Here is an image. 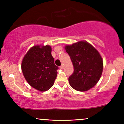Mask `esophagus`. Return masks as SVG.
<instances>
[{
	"label": "esophagus",
	"mask_w": 124,
	"mask_h": 124,
	"mask_svg": "<svg viewBox=\"0 0 124 124\" xmlns=\"http://www.w3.org/2000/svg\"><path fill=\"white\" fill-rule=\"evenodd\" d=\"M59 68H60V69H63V65H61V66H59Z\"/></svg>",
	"instance_id": "1"
}]
</instances>
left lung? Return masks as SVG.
Here are the masks:
<instances>
[{"label":"left lung","instance_id":"left-lung-1","mask_svg":"<svg viewBox=\"0 0 124 124\" xmlns=\"http://www.w3.org/2000/svg\"><path fill=\"white\" fill-rule=\"evenodd\" d=\"M74 67L69 78V84L74 89L85 92L92 88L101 76L103 62L100 54L92 45L79 41L65 47Z\"/></svg>","mask_w":124,"mask_h":124}]
</instances>
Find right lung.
I'll return each mask as SVG.
<instances>
[{
    "instance_id": "1",
    "label": "right lung",
    "mask_w": 124,
    "mask_h": 124,
    "mask_svg": "<svg viewBox=\"0 0 124 124\" xmlns=\"http://www.w3.org/2000/svg\"><path fill=\"white\" fill-rule=\"evenodd\" d=\"M21 69L31 86L41 92L49 90L54 84L58 69L51 55V46L31 48L23 59Z\"/></svg>"
}]
</instances>
